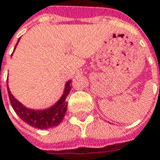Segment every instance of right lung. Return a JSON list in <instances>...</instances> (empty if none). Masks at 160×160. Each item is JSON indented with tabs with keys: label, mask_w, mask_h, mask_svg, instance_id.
Returning a JSON list of instances; mask_svg holds the SVG:
<instances>
[{
	"label": "right lung",
	"mask_w": 160,
	"mask_h": 160,
	"mask_svg": "<svg viewBox=\"0 0 160 160\" xmlns=\"http://www.w3.org/2000/svg\"><path fill=\"white\" fill-rule=\"evenodd\" d=\"M18 42H19V39H18ZM17 44H16V46H17ZM71 82H72L71 81L66 82L64 94L59 99V101L55 105H53L52 107L42 111L31 110V109L24 107L12 96V94L10 92V89L8 88V82H7V87H8L10 103H11L13 110L15 111V112L18 114V117L31 126L35 127L37 129H47L51 127L59 125L65 117V113L67 109L66 97L71 90Z\"/></svg>",
	"instance_id": "obj_1"
}]
</instances>
